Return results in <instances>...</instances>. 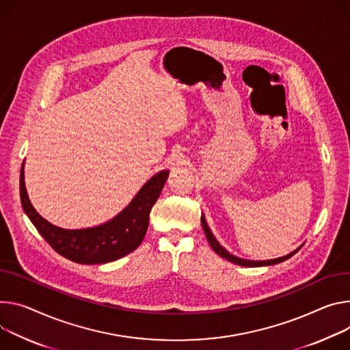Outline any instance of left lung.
I'll return each mask as SVG.
<instances>
[{
	"label": "left lung",
	"mask_w": 350,
	"mask_h": 350,
	"mask_svg": "<svg viewBox=\"0 0 350 350\" xmlns=\"http://www.w3.org/2000/svg\"><path fill=\"white\" fill-rule=\"evenodd\" d=\"M201 224H202V229H204V232H205L206 240H208V243L211 244V247L213 248V251L217 254V256H220L221 258H225V260H228V261H230V262H233V264H236V265L248 267V268H252V267H267V265H273V264H279V262H283V261H286V260H289L291 257H293L295 254L300 250V248H297V250H295L293 252L288 254V256H286V257H280V258H275V260H268V261H250V260L237 258V257L232 256V254H229L224 247H221V245L216 241V239L213 237L212 232L209 230V228H208V225H206V221H205L204 215H201Z\"/></svg>",
	"instance_id": "1"
}]
</instances>
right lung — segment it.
I'll list each match as a JSON object with an SVG mask.
<instances>
[{"label":"right lung","mask_w":350,"mask_h":350,"mask_svg":"<svg viewBox=\"0 0 350 350\" xmlns=\"http://www.w3.org/2000/svg\"><path fill=\"white\" fill-rule=\"evenodd\" d=\"M167 176V170L159 172L139 189L131 204L121 213L96 228L68 230L57 228L43 219L27 198L23 181V163L19 178L21 202L31 224L59 256L78 264H106L139 247L148 230L149 212L161 196Z\"/></svg>","instance_id":"add662e5"}]
</instances>
